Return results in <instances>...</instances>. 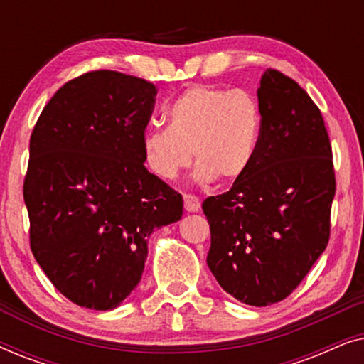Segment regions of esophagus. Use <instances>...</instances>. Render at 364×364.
Wrapping results in <instances>:
<instances>
[{
  "label": "esophagus",
  "mask_w": 364,
  "mask_h": 364,
  "mask_svg": "<svg viewBox=\"0 0 364 364\" xmlns=\"http://www.w3.org/2000/svg\"><path fill=\"white\" fill-rule=\"evenodd\" d=\"M183 207L187 212H198L200 210V200L192 193H183Z\"/></svg>",
  "instance_id": "obj_1"
}]
</instances>
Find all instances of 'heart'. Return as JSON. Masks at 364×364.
I'll use <instances>...</instances> for the list:
<instances>
[{
	"label": "heart",
	"mask_w": 364,
	"mask_h": 364,
	"mask_svg": "<svg viewBox=\"0 0 364 364\" xmlns=\"http://www.w3.org/2000/svg\"><path fill=\"white\" fill-rule=\"evenodd\" d=\"M262 124V109L250 92L198 84L168 104L167 127L144 131V162L156 177L173 181L193 151L202 182H238L255 161Z\"/></svg>",
	"instance_id": "obj_1"
}]
</instances>
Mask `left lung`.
<instances>
[{
	"label": "left lung",
	"instance_id": "left-lung-1",
	"mask_svg": "<svg viewBox=\"0 0 364 364\" xmlns=\"http://www.w3.org/2000/svg\"><path fill=\"white\" fill-rule=\"evenodd\" d=\"M262 136L250 171L208 197L207 265L227 293L252 306L278 303L300 285L330 240L336 192L320 109L291 77L267 69L257 91Z\"/></svg>",
	"mask_w": 364,
	"mask_h": 364
}]
</instances>
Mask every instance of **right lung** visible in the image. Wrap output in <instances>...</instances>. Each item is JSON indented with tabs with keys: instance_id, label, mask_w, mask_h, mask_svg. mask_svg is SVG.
I'll return each mask as SVG.
<instances>
[{
	"instance_id": "1",
	"label": "right lung",
	"mask_w": 364,
	"mask_h": 364,
	"mask_svg": "<svg viewBox=\"0 0 364 364\" xmlns=\"http://www.w3.org/2000/svg\"><path fill=\"white\" fill-rule=\"evenodd\" d=\"M156 94L146 79L89 71L58 89L33 129L23 186L29 245L79 306L121 305L141 282L151 233L182 217L181 193L144 166Z\"/></svg>"
}]
</instances>
